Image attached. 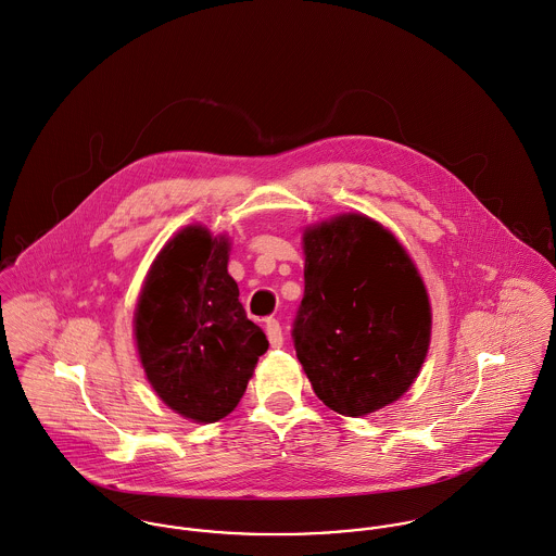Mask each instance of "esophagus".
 <instances>
[{"mask_svg": "<svg viewBox=\"0 0 556 556\" xmlns=\"http://www.w3.org/2000/svg\"><path fill=\"white\" fill-rule=\"evenodd\" d=\"M264 331H266V337H268V341H270V345H273V348H281V345H283L281 325H279L275 318H268V320H266Z\"/></svg>", "mask_w": 556, "mask_h": 556, "instance_id": "1", "label": "esophagus"}]
</instances>
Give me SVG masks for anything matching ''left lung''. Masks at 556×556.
Segmentation results:
<instances>
[{
	"label": "left lung",
	"instance_id": "obj_1",
	"mask_svg": "<svg viewBox=\"0 0 556 556\" xmlns=\"http://www.w3.org/2000/svg\"><path fill=\"white\" fill-rule=\"evenodd\" d=\"M303 251L292 337L316 395L345 417L393 404L419 376L432 333L415 262L387 227L356 213L309 225Z\"/></svg>",
	"mask_w": 556,
	"mask_h": 556
}]
</instances>
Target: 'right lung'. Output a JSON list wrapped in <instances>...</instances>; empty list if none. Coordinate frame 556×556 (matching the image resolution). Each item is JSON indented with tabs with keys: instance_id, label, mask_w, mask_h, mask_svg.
Listing matches in <instances>:
<instances>
[{
	"instance_id": "1",
	"label": "right lung",
	"mask_w": 556,
	"mask_h": 556,
	"mask_svg": "<svg viewBox=\"0 0 556 556\" xmlns=\"http://www.w3.org/2000/svg\"><path fill=\"white\" fill-rule=\"evenodd\" d=\"M229 238L202 225L180 229L152 262L132 318L146 378L195 424L227 417L268 350L227 273Z\"/></svg>"
}]
</instances>
